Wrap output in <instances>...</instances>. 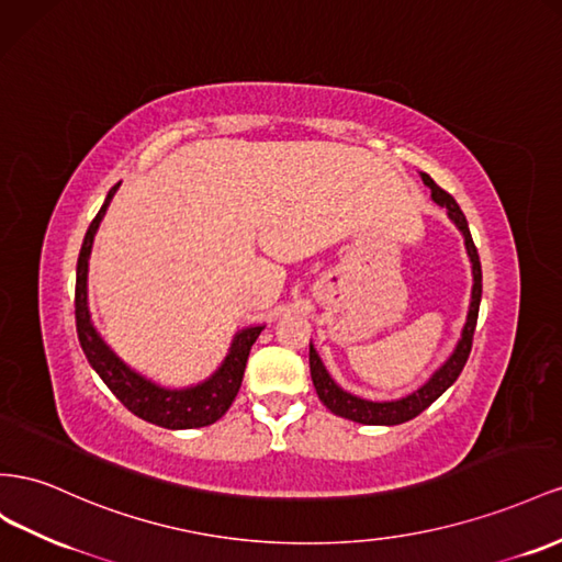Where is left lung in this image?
<instances>
[{
	"label": "left lung",
	"instance_id": "8db88e82",
	"mask_svg": "<svg viewBox=\"0 0 562 562\" xmlns=\"http://www.w3.org/2000/svg\"><path fill=\"white\" fill-rule=\"evenodd\" d=\"M420 179H423V184L430 189L432 201L439 207H447L449 220L453 222V226H457V229L463 236L470 269H473V291H470L468 316H465V324H463V330H461V338H459L457 347H453V352L445 359L442 367H439L428 378V381L423 383L418 390H414L412 394H406V397H400V400H387V402L363 400V397H357V394H352V392L342 390L336 381H333L328 369L324 367L322 357H318V352H316V347L310 340V371H312V383H314L318 400H322L324 406L330 408V412L336 416L361 423V426H400V423L412 420L420 412H426V408L437 397H442V394L453 383H457V378L461 375L465 361H468L470 347H473V333H475V326H477V312H480V300H482L480 255H477V248L473 244V236H470L468 222H465V215L461 212L459 203L453 201L445 189H439L435 181L430 179V175L420 172Z\"/></svg>",
	"mask_w": 562,
	"mask_h": 562
}]
</instances>
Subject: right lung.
<instances>
[{
    "instance_id": "1",
    "label": "right lung",
    "mask_w": 562,
    "mask_h": 562,
    "mask_svg": "<svg viewBox=\"0 0 562 562\" xmlns=\"http://www.w3.org/2000/svg\"><path fill=\"white\" fill-rule=\"evenodd\" d=\"M117 187L120 184H115L109 191L101 210L97 212V217L89 224L78 257V277H75V324H78L82 352L87 361L92 363V369L99 373L101 381L109 385V390L134 416L170 430H191L210 426V423L220 420L229 412V406L238 394L240 381H244L250 347L257 340V336L265 330V326L260 324L236 330V336L229 345V352H226L215 373L189 387H165L132 369L127 361L120 359L113 352V347L105 342L101 338V333L97 330L87 297L89 255H92L99 224L105 215V210H109Z\"/></svg>"
}]
</instances>
